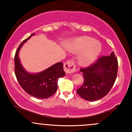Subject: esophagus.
Returning a JSON list of instances; mask_svg holds the SVG:
<instances>
[{"mask_svg": "<svg viewBox=\"0 0 132 132\" xmlns=\"http://www.w3.org/2000/svg\"><path fill=\"white\" fill-rule=\"evenodd\" d=\"M64 70L66 73L70 74L74 72L76 70V66L73 61L69 60L66 61L64 64Z\"/></svg>", "mask_w": 132, "mask_h": 132, "instance_id": "34e87169", "label": "esophagus"}]
</instances>
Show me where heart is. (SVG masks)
I'll use <instances>...</instances> for the list:
<instances>
[{
    "label": "heart",
    "mask_w": 132,
    "mask_h": 132,
    "mask_svg": "<svg viewBox=\"0 0 132 132\" xmlns=\"http://www.w3.org/2000/svg\"><path fill=\"white\" fill-rule=\"evenodd\" d=\"M101 43L90 37H84L77 39L69 48L73 53H79L78 60L82 66H88L96 60L101 51Z\"/></svg>",
    "instance_id": "obj_1"
}]
</instances>
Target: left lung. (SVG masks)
Masks as SVG:
<instances>
[{
	"mask_svg": "<svg viewBox=\"0 0 132 132\" xmlns=\"http://www.w3.org/2000/svg\"><path fill=\"white\" fill-rule=\"evenodd\" d=\"M80 71L84 78V84L77 89V92L86 101H97L109 93L116 81L117 58L112 52L110 56L99 57L94 64Z\"/></svg>",
	"mask_w": 132,
	"mask_h": 132,
	"instance_id": "left-lung-1",
	"label": "left lung"
}]
</instances>
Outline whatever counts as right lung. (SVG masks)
Listing matches in <instances>:
<instances>
[{
    "label": "right lung",
    "mask_w": 132,
    "mask_h": 132,
    "mask_svg": "<svg viewBox=\"0 0 132 132\" xmlns=\"http://www.w3.org/2000/svg\"><path fill=\"white\" fill-rule=\"evenodd\" d=\"M35 35L32 33L21 43L15 55V74L21 87L27 94L38 99H46L56 91L58 79L65 76L62 63H56L42 72L30 73L21 64L19 54L20 50L27 41Z\"/></svg>",
    "instance_id": "right-lung-1"
}]
</instances>
